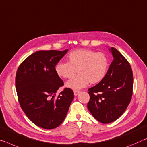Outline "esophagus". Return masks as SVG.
<instances>
[{
    "label": "esophagus",
    "instance_id": "obj_1",
    "mask_svg": "<svg viewBox=\"0 0 147 147\" xmlns=\"http://www.w3.org/2000/svg\"><path fill=\"white\" fill-rule=\"evenodd\" d=\"M79 93H80V91H74V95H78V94Z\"/></svg>",
    "mask_w": 147,
    "mask_h": 147
}]
</instances>
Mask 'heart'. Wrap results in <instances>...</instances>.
Wrapping results in <instances>:
<instances>
[{
	"mask_svg": "<svg viewBox=\"0 0 147 147\" xmlns=\"http://www.w3.org/2000/svg\"><path fill=\"white\" fill-rule=\"evenodd\" d=\"M67 63H59L55 67V73L63 78H71L66 87L74 90L82 89L91 84H96L103 80L109 69V59L102 52L90 50H74L67 57Z\"/></svg>",
	"mask_w": 147,
	"mask_h": 147,
	"instance_id": "obj_1",
	"label": "heart"
}]
</instances>
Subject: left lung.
<instances>
[{"label": "left lung", "instance_id": "left-lung-1", "mask_svg": "<svg viewBox=\"0 0 147 147\" xmlns=\"http://www.w3.org/2000/svg\"><path fill=\"white\" fill-rule=\"evenodd\" d=\"M109 50L114 59L106 76L88 89V110L103 124L114 122L124 113L131 101L134 83L129 62L116 48L111 47Z\"/></svg>", "mask_w": 147, "mask_h": 147}]
</instances>
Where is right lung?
<instances>
[{
    "mask_svg": "<svg viewBox=\"0 0 147 147\" xmlns=\"http://www.w3.org/2000/svg\"><path fill=\"white\" fill-rule=\"evenodd\" d=\"M67 52L38 51L27 57L16 73V88L20 106L32 122L44 129L59 126L74 99L70 88H65L55 98L57 91L64 84L55 67Z\"/></svg>",
    "mask_w": 147,
    "mask_h": 147,
    "instance_id": "add662e5",
    "label": "right lung"
}]
</instances>
